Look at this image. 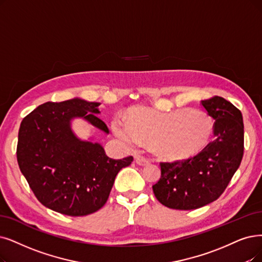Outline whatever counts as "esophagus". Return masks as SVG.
Here are the masks:
<instances>
[{
  "label": "esophagus",
  "instance_id": "obj_1",
  "mask_svg": "<svg viewBox=\"0 0 262 262\" xmlns=\"http://www.w3.org/2000/svg\"><path fill=\"white\" fill-rule=\"evenodd\" d=\"M135 162L139 165H146L150 162V160L147 158H144V157H138V158H135Z\"/></svg>",
  "mask_w": 262,
  "mask_h": 262
}]
</instances>
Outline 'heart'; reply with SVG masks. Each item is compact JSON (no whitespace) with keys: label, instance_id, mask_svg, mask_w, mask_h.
Here are the masks:
<instances>
[{"label":"heart","instance_id":"heart-1","mask_svg":"<svg viewBox=\"0 0 262 262\" xmlns=\"http://www.w3.org/2000/svg\"><path fill=\"white\" fill-rule=\"evenodd\" d=\"M112 129L130 147H139L145 143L165 158L186 159L200 152L208 144L214 123L201 111L160 112L142 107L135 110L129 120L119 115L115 116Z\"/></svg>","mask_w":262,"mask_h":262}]
</instances>
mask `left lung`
Here are the masks:
<instances>
[{"mask_svg": "<svg viewBox=\"0 0 262 262\" xmlns=\"http://www.w3.org/2000/svg\"><path fill=\"white\" fill-rule=\"evenodd\" d=\"M214 122V141L191 158L160 162L161 177L155 196L173 210H195L223 194L238 169L244 152L242 113L222 97L201 101Z\"/></svg>", "mask_w": 262, "mask_h": 262, "instance_id": "1", "label": "left lung"}]
</instances>
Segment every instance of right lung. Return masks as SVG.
Returning a JSON list of instances; mask_svg holds the SVG:
<instances>
[{
  "mask_svg": "<svg viewBox=\"0 0 262 262\" xmlns=\"http://www.w3.org/2000/svg\"><path fill=\"white\" fill-rule=\"evenodd\" d=\"M98 102L78 98L47 102L31 112L20 124L17 160L37 200L50 210L86 216L106 203L115 177L133 157L112 159L99 143L81 141L71 120L82 117L108 133L97 114Z\"/></svg>",
  "mask_w": 262,
  "mask_h": 262,
  "instance_id": "1",
  "label": "right lung"
}]
</instances>
